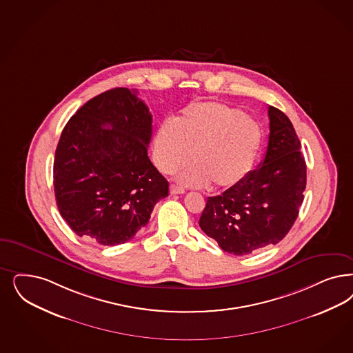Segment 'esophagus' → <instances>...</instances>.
Wrapping results in <instances>:
<instances>
[{"label":"esophagus","instance_id":"34e87169","mask_svg":"<svg viewBox=\"0 0 353 353\" xmlns=\"http://www.w3.org/2000/svg\"><path fill=\"white\" fill-rule=\"evenodd\" d=\"M170 190L172 194H183L185 193V189L177 186V185H170Z\"/></svg>","mask_w":353,"mask_h":353}]
</instances>
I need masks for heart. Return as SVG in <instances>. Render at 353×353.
<instances>
[{"label": "heart", "mask_w": 353, "mask_h": 353, "mask_svg": "<svg viewBox=\"0 0 353 353\" xmlns=\"http://www.w3.org/2000/svg\"><path fill=\"white\" fill-rule=\"evenodd\" d=\"M262 142L259 125L240 108L219 101H194L174 122L159 125L152 143L159 170L172 173L190 159L177 174L189 186L211 185L227 189L240 183L249 172Z\"/></svg>", "instance_id": "heart-1"}]
</instances>
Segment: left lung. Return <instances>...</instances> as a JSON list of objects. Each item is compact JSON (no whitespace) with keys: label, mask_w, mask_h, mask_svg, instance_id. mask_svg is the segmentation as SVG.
<instances>
[{"label":"left lung","mask_w":353,"mask_h":353,"mask_svg":"<svg viewBox=\"0 0 353 353\" xmlns=\"http://www.w3.org/2000/svg\"><path fill=\"white\" fill-rule=\"evenodd\" d=\"M265 159L237 185L208 196L199 227L224 252L245 256L281 241L304 201L306 164L290 119L268 107Z\"/></svg>","instance_id":"1"}]
</instances>
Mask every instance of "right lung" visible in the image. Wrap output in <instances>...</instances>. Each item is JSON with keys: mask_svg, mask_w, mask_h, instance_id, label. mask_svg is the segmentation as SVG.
<instances>
[{"mask_svg": "<svg viewBox=\"0 0 353 353\" xmlns=\"http://www.w3.org/2000/svg\"><path fill=\"white\" fill-rule=\"evenodd\" d=\"M135 90L88 100L62 130L53 163L59 211L79 237L100 245L132 240L168 181L147 155L152 116Z\"/></svg>", "mask_w": 353, "mask_h": 353, "instance_id": "obj_1", "label": "right lung"}]
</instances>
